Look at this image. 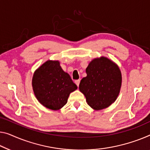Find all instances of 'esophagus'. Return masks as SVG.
Wrapping results in <instances>:
<instances>
[{"label":"esophagus","instance_id":"1","mask_svg":"<svg viewBox=\"0 0 150 150\" xmlns=\"http://www.w3.org/2000/svg\"><path fill=\"white\" fill-rule=\"evenodd\" d=\"M75 84L77 85V87H79V83H80V80H79V79H78V80H75Z\"/></svg>","mask_w":150,"mask_h":150}]
</instances>
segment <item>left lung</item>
I'll return each instance as SVG.
<instances>
[{
    "mask_svg": "<svg viewBox=\"0 0 150 150\" xmlns=\"http://www.w3.org/2000/svg\"><path fill=\"white\" fill-rule=\"evenodd\" d=\"M87 76L81 80L79 90L95 110L108 108L119 94L122 75L117 64L108 58L93 59L86 68Z\"/></svg>",
    "mask_w": 150,
    "mask_h": 150,
    "instance_id": "obj_1",
    "label": "left lung"
}]
</instances>
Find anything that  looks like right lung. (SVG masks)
I'll return each instance as SVG.
<instances>
[{
  "label": "right lung",
  "mask_w": 150,
  "mask_h": 150,
  "mask_svg": "<svg viewBox=\"0 0 150 150\" xmlns=\"http://www.w3.org/2000/svg\"><path fill=\"white\" fill-rule=\"evenodd\" d=\"M34 94L40 104L58 110L67 102L70 93L77 89L59 61L48 60L36 69L32 78Z\"/></svg>",
  "instance_id": "obj_1"
}]
</instances>
